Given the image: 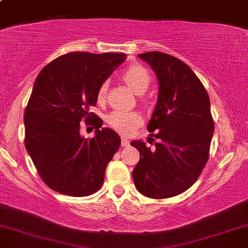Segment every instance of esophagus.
I'll return each instance as SVG.
<instances>
[{"label":"esophagus","mask_w":248,"mask_h":248,"mask_svg":"<svg viewBox=\"0 0 248 248\" xmlns=\"http://www.w3.org/2000/svg\"><path fill=\"white\" fill-rule=\"evenodd\" d=\"M121 146L122 147H128L129 146V141L126 138H121Z\"/></svg>","instance_id":"esophagus-1"}]
</instances>
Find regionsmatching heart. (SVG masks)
<instances>
[{
    "label": "heart",
    "mask_w": 248,
    "mask_h": 248,
    "mask_svg": "<svg viewBox=\"0 0 248 248\" xmlns=\"http://www.w3.org/2000/svg\"><path fill=\"white\" fill-rule=\"evenodd\" d=\"M122 79L135 93L142 94L146 92L148 85L150 82V76L146 67L142 65L134 64L122 73ZM108 82H102L98 90L99 100H102L106 95ZM107 122L110 127L122 134L132 133L136 127L140 126L142 119L140 114L135 112H122V110H114L107 115Z\"/></svg>",
    "instance_id": "obj_1"
}]
</instances>
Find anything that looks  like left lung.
I'll return each instance as SVG.
<instances>
[{
  "mask_svg": "<svg viewBox=\"0 0 248 248\" xmlns=\"http://www.w3.org/2000/svg\"><path fill=\"white\" fill-rule=\"evenodd\" d=\"M139 58L150 65L160 85L148 124L158 142L155 149L143 141L130 142L140 152L134 183L149 198L173 197L197 181L209 158L215 130L210 98L198 77L176 57L152 51Z\"/></svg>",
  "mask_w": 248,
  "mask_h": 248,
  "instance_id": "8db88e82",
  "label": "left lung"
}]
</instances>
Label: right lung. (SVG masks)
Here are the masks:
<instances>
[{"label":"right lung","mask_w":248,"mask_h":248,"mask_svg":"<svg viewBox=\"0 0 248 248\" xmlns=\"http://www.w3.org/2000/svg\"><path fill=\"white\" fill-rule=\"evenodd\" d=\"M124 53L71 52L43 69L33 84L24 113L27 152L43 182L57 192L85 197L104 184L108 162L120 147V136L90 108L102 82L124 62ZM91 117L95 120L87 123ZM85 119L97 129L80 136Z\"/></svg>","instance_id":"add662e5"}]
</instances>
